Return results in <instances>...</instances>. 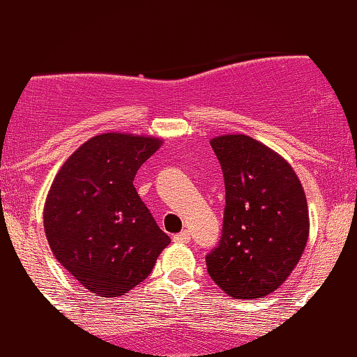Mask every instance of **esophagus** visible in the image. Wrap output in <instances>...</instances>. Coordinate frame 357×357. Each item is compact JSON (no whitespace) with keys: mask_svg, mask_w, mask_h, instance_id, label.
I'll list each match as a JSON object with an SVG mask.
<instances>
[{"mask_svg":"<svg viewBox=\"0 0 357 357\" xmlns=\"http://www.w3.org/2000/svg\"><path fill=\"white\" fill-rule=\"evenodd\" d=\"M190 240H191V235H190V231H186V230L173 236V241H176V243H188Z\"/></svg>","mask_w":357,"mask_h":357,"instance_id":"obj_1","label":"esophagus"}]
</instances>
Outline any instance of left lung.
<instances>
[{
	"mask_svg": "<svg viewBox=\"0 0 357 357\" xmlns=\"http://www.w3.org/2000/svg\"><path fill=\"white\" fill-rule=\"evenodd\" d=\"M210 144L227 204L208 273L233 298L265 297L292 273L309 238L304 188L289 162L255 139L233 134Z\"/></svg>",
	"mask_w": 357,
	"mask_h": 357,
	"instance_id": "8db88e82",
	"label": "left lung"
}]
</instances>
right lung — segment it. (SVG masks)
Instances as JSON below:
<instances>
[{
	"mask_svg": "<svg viewBox=\"0 0 357 357\" xmlns=\"http://www.w3.org/2000/svg\"><path fill=\"white\" fill-rule=\"evenodd\" d=\"M159 146L154 137L100 134L53 179L43 211L47 240L56 260L99 297L141 284L171 243L132 184Z\"/></svg>",
	"mask_w": 357,
	"mask_h": 357,
	"instance_id": "add662e5",
	"label": "right lung"
}]
</instances>
